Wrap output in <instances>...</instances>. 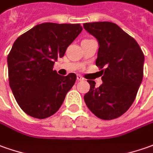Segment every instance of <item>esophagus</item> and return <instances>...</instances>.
<instances>
[{
	"label": "esophagus",
	"instance_id": "34e87169",
	"mask_svg": "<svg viewBox=\"0 0 153 153\" xmlns=\"http://www.w3.org/2000/svg\"><path fill=\"white\" fill-rule=\"evenodd\" d=\"M77 80L78 81L84 80V78L81 76V75H79V74H78V75H77Z\"/></svg>",
	"mask_w": 153,
	"mask_h": 153
}]
</instances>
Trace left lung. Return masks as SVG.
<instances>
[{
    "label": "left lung",
    "mask_w": 153,
    "mask_h": 153,
    "mask_svg": "<svg viewBox=\"0 0 153 153\" xmlns=\"http://www.w3.org/2000/svg\"><path fill=\"white\" fill-rule=\"evenodd\" d=\"M84 28L99 42L95 64L103 84L88 80L90 91L84 96L87 107L102 120H113L127 111L134 102L143 78L144 54L133 37L116 23H84Z\"/></svg>",
    "instance_id": "1"
}]
</instances>
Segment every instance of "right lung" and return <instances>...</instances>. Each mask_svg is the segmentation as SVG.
Returning <instances> with one entry per match:
<instances>
[{"mask_svg":"<svg viewBox=\"0 0 153 153\" xmlns=\"http://www.w3.org/2000/svg\"><path fill=\"white\" fill-rule=\"evenodd\" d=\"M82 30L80 24L45 22L13 43L7 57L9 85L17 104L28 116L45 119L62 105L76 74L61 76L53 68Z\"/></svg>","mask_w":153,"mask_h":153,"instance_id":"1","label":"right lung"}]
</instances>
